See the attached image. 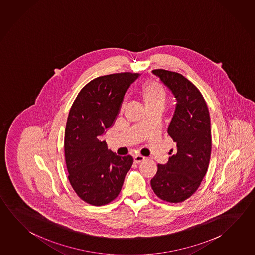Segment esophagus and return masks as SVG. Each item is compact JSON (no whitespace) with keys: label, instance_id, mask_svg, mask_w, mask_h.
I'll return each mask as SVG.
<instances>
[{"label":"esophagus","instance_id":"34e87169","mask_svg":"<svg viewBox=\"0 0 255 255\" xmlns=\"http://www.w3.org/2000/svg\"><path fill=\"white\" fill-rule=\"evenodd\" d=\"M133 159L135 164H139V163H141V162L145 160V157L142 156H139V155H137V156H134Z\"/></svg>","mask_w":255,"mask_h":255}]
</instances>
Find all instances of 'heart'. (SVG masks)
<instances>
[{"instance_id": "heart-1", "label": "heart", "mask_w": 255, "mask_h": 255, "mask_svg": "<svg viewBox=\"0 0 255 255\" xmlns=\"http://www.w3.org/2000/svg\"><path fill=\"white\" fill-rule=\"evenodd\" d=\"M140 97L146 108H162L165 106L167 94L165 88L159 82L155 81H147L140 90ZM123 104L122 108H124Z\"/></svg>"}]
</instances>
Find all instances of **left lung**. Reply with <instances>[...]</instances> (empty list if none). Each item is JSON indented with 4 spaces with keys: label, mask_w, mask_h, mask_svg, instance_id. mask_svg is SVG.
I'll use <instances>...</instances> for the list:
<instances>
[{
    "label": "left lung",
    "mask_w": 255,
    "mask_h": 255,
    "mask_svg": "<svg viewBox=\"0 0 255 255\" xmlns=\"http://www.w3.org/2000/svg\"><path fill=\"white\" fill-rule=\"evenodd\" d=\"M152 72L177 101L167 129L177 149L170 153L165 165H157L150 183L161 200L177 203L196 192L207 173L211 154L210 113L200 90L182 74L163 69Z\"/></svg>",
    "instance_id": "left-lung-1"
}]
</instances>
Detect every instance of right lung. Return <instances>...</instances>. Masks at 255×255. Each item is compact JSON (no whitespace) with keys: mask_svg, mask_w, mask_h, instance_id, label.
I'll use <instances>...</instances> for the list:
<instances>
[{"mask_svg":"<svg viewBox=\"0 0 255 255\" xmlns=\"http://www.w3.org/2000/svg\"><path fill=\"white\" fill-rule=\"evenodd\" d=\"M139 73L98 77L82 88L72 104L64 134L68 178L81 200L94 206L114 201L121 192L131 156L108 150L101 136L111 127L129 85Z\"/></svg>","mask_w":255,"mask_h":255,"instance_id":"obj_1","label":"right lung"}]
</instances>
